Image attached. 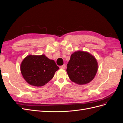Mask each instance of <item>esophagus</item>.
Segmentation results:
<instances>
[{
	"label": "esophagus",
	"mask_w": 123,
	"mask_h": 123,
	"mask_svg": "<svg viewBox=\"0 0 123 123\" xmlns=\"http://www.w3.org/2000/svg\"><path fill=\"white\" fill-rule=\"evenodd\" d=\"M59 68L62 69H65L66 68V65H63L62 66H61L59 67Z\"/></svg>",
	"instance_id": "esophagus-1"
}]
</instances>
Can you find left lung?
<instances>
[{
  "mask_svg": "<svg viewBox=\"0 0 123 123\" xmlns=\"http://www.w3.org/2000/svg\"><path fill=\"white\" fill-rule=\"evenodd\" d=\"M98 70V64L94 56L88 52L77 51L71 55L66 71L71 80L82 85L93 80Z\"/></svg>",
  "mask_w": 123,
  "mask_h": 123,
  "instance_id": "8db88e82",
  "label": "left lung"
}]
</instances>
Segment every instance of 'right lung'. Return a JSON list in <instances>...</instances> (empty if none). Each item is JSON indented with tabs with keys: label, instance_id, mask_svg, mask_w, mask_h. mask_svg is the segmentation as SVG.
<instances>
[{
	"label": "right lung",
	"instance_id": "right-lung-1",
	"mask_svg": "<svg viewBox=\"0 0 123 123\" xmlns=\"http://www.w3.org/2000/svg\"><path fill=\"white\" fill-rule=\"evenodd\" d=\"M59 69L53 60L44 54L28 55L20 65L24 79L29 84L36 87L43 86L48 83Z\"/></svg>",
	"mask_w": 123,
	"mask_h": 123
}]
</instances>
